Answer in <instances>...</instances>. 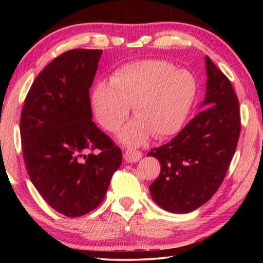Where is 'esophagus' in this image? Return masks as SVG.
Returning <instances> with one entry per match:
<instances>
[{
	"label": "esophagus",
	"instance_id": "1",
	"mask_svg": "<svg viewBox=\"0 0 263 263\" xmlns=\"http://www.w3.org/2000/svg\"><path fill=\"white\" fill-rule=\"evenodd\" d=\"M141 157H142L141 152H139V151H136V149H128L125 153H124V160H125L126 162H130V163L137 162Z\"/></svg>",
	"mask_w": 263,
	"mask_h": 263
}]
</instances>
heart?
I'll return each instance as SVG.
<instances>
[{
  "label": "heart",
  "mask_w": 263,
  "mask_h": 263,
  "mask_svg": "<svg viewBox=\"0 0 263 263\" xmlns=\"http://www.w3.org/2000/svg\"><path fill=\"white\" fill-rule=\"evenodd\" d=\"M198 92L193 73L177 69L163 60H142L117 68L110 82L99 81L91 95L101 125L116 131L133 105L136 116L119 138L127 145H140L151 133L158 139L179 132L190 115Z\"/></svg>",
  "instance_id": "b5f03b06"
}]
</instances>
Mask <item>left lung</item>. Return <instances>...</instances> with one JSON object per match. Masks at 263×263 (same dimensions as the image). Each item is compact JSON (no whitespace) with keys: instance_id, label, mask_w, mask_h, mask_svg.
I'll list each match as a JSON object with an SVG mask.
<instances>
[{"instance_id":"obj_1","label":"left lung","mask_w":263,"mask_h":263,"mask_svg":"<svg viewBox=\"0 0 263 263\" xmlns=\"http://www.w3.org/2000/svg\"><path fill=\"white\" fill-rule=\"evenodd\" d=\"M205 108L175 138L148 155L161 163L149 185L153 201L163 210L188 213L210 199L225 179L237 149L241 123L239 101L226 75L205 58Z\"/></svg>"}]
</instances>
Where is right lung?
Returning a JSON list of instances; mask_svg holds the SVG:
<instances>
[{
  "mask_svg": "<svg viewBox=\"0 0 263 263\" xmlns=\"http://www.w3.org/2000/svg\"><path fill=\"white\" fill-rule=\"evenodd\" d=\"M101 54L75 48L57 57L35 78L22 110L30 180L48 205L67 217L99 206L122 163L121 148L91 121L89 88Z\"/></svg>",
  "mask_w": 263,
  "mask_h": 263,
  "instance_id": "1",
  "label": "right lung"
}]
</instances>
